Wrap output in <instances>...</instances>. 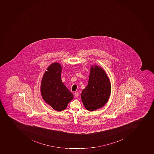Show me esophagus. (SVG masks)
I'll use <instances>...</instances> for the list:
<instances>
[{"instance_id":"1","label":"esophagus","mask_w":154,"mask_h":154,"mask_svg":"<svg viewBox=\"0 0 154 154\" xmlns=\"http://www.w3.org/2000/svg\"><path fill=\"white\" fill-rule=\"evenodd\" d=\"M75 97H79V93L78 92H75Z\"/></svg>"}]
</instances>
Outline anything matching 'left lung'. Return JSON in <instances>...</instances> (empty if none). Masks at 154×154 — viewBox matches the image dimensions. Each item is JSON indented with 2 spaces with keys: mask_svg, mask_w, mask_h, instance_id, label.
I'll return each mask as SVG.
<instances>
[{
  "mask_svg": "<svg viewBox=\"0 0 154 154\" xmlns=\"http://www.w3.org/2000/svg\"><path fill=\"white\" fill-rule=\"evenodd\" d=\"M90 71L88 85L82 91L81 97L86 109L93 111L107 103L111 86L107 75L101 68L93 66Z\"/></svg>",
  "mask_w": 154,
  "mask_h": 154,
  "instance_id": "left-lung-1",
  "label": "left lung"
}]
</instances>
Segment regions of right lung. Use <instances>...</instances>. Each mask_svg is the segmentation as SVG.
Listing matches in <instances>:
<instances>
[{
  "mask_svg": "<svg viewBox=\"0 0 154 154\" xmlns=\"http://www.w3.org/2000/svg\"><path fill=\"white\" fill-rule=\"evenodd\" d=\"M62 68L58 63L51 65L44 73L41 84L43 100L54 110L61 111L67 107L74 96L61 79Z\"/></svg>",
  "mask_w": 154,
  "mask_h": 154,
  "instance_id": "1",
  "label": "right lung"
}]
</instances>
